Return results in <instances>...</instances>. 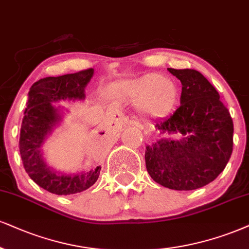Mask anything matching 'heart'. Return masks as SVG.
<instances>
[{"mask_svg":"<svg viewBox=\"0 0 249 249\" xmlns=\"http://www.w3.org/2000/svg\"><path fill=\"white\" fill-rule=\"evenodd\" d=\"M121 93L124 99L137 103V107L144 115L160 118L167 114L176 103L177 89L167 79L151 73L125 82L121 87Z\"/></svg>","mask_w":249,"mask_h":249,"instance_id":"1","label":"heart"}]
</instances>
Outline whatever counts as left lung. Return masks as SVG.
Here are the masks:
<instances>
[{"mask_svg":"<svg viewBox=\"0 0 249 249\" xmlns=\"http://www.w3.org/2000/svg\"><path fill=\"white\" fill-rule=\"evenodd\" d=\"M182 84L180 104L170 118L155 127L166 136L146 146L145 165L159 185L193 190L222 173L233 150V121L216 89L194 69L167 68Z\"/></svg>","mask_w":249,"mask_h":249,"instance_id":"1","label":"left lung"}]
</instances>
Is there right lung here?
<instances>
[{
    "mask_svg": "<svg viewBox=\"0 0 249 249\" xmlns=\"http://www.w3.org/2000/svg\"><path fill=\"white\" fill-rule=\"evenodd\" d=\"M93 75L89 68L76 73L39 79L30 89L29 100L20 127L19 152L26 173L36 185L56 195L84 192L98 180L100 166L96 170L66 176L52 170L41 156V144L59 120L57 109L52 101L84 99V89Z\"/></svg>",
    "mask_w": 249,
    "mask_h": 249,
    "instance_id": "1",
    "label": "right lung"
}]
</instances>
